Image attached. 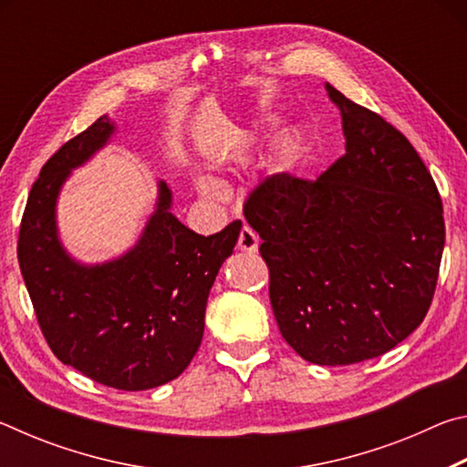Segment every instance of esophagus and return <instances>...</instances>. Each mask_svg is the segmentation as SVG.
<instances>
[{"mask_svg":"<svg viewBox=\"0 0 467 467\" xmlns=\"http://www.w3.org/2000/svg\"><path fill=\"white\" fill-rule=\"evenodd\" d=\"M257 247H259V236L253 233L249 226H243L239 234V251L255 253Z\"/></svg>","mask_w":467,"mask_h":467,"instance_id":"34e87169","label":"esophagus"}]
</instances>
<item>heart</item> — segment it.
Segmentation results:
<instances>
[{
	"instance_id": "heart-1",
	"label": "heart",
	"mask_w": 467,
	"mask_h": 467,
	"mask_svg": "<svg viewBox=\"0 0 467 467\" xmlns=\"http://www.w3.org/2000/svg\"><path fill=\"white\" fill-rule=\"evenodd\" d=\"M257 128L259 130L255 133V140L262 141V144H265V141L274 140L275 133H278L280 121L274 119V117H265V119L259 121ZM303 150H305L303 136H300L298 131H288L286 136H284L282 141H280V162L286 169L296 167V162L300 161V156H303ZM195 187H197V192H200L205 197H216V193H218L216 192V185L212 183L210 179H197Z\"/></svg>"
}]
</instances>
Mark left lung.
I'll return each mask as SVG.
<instances>
[{"label":"left lung","mask_w":467,"mask_h":467,"mask_svg":"<svg viewBox=\"0 0 467 467\" xmlns=\"http://www.w3.org/2000/svg\"><path fill=\"white\" fill-rule=\"evenodd\" d=\"M346 154L317 181L265 179L244 203L270 267L280 334L321 367L377 358L420 326L439 278L445 223L414 146L331 84Z\"/></svg>","instance_id":"8db88e82"}]
</instances>
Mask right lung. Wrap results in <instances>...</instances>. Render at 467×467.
<instances>
[{
	"label": "right lung",
	"mask_w": 467,
	"mask_h": 467,
	"mask_svg": "<svg viewBox=\"0 0 467 467\" xmlns=\"http://www.w3.org/2000/svg\"><path fill=\"white\" fill-rule=\"evenodd\" d=\"M117 123L102 115L55 152L28 195L18 264L47 344L63 365L92 381L144 391L177 379L202 344L205 305L233 255L241 223L202 236L158 195L138 241L121 255L86 264L61 241L57 202L76 169L110 144Z\"/></svg>",
	"instance_id": "obj_1"
}]
</instances>
